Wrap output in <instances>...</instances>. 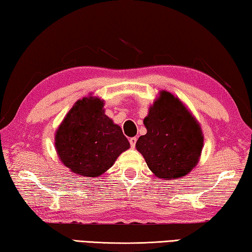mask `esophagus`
<instances>
[{"label": "esophagus", "instance_id": "esophagus-1", "mask_svg": "<svg viewBox=\"0 0 252 252\" xmlns=\"http://www.w3.org/2000/svg\"><path fill=\"white\" fill-rule=\"evenodd\" d=\"M136 140H138V139H136L135 138V136H133V138H130L129 139V142H130V146L132 147V148H134L135 147V143H136Z\"/></svg>", "mask_w": 252, "mask_h": 252}]
</instances>
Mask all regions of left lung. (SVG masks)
<instances>
[{"label":"left lung","mask_w":252,"mask_h":252,"mask_svg":"<svg viewBox=\"0 0 252 252\" xmlns=\"http://www.w3.org/2000/svg\"><path fill=\"white\" fill-rule=\"evenodd\" d=\"M143 123L147 134L140 136L135 147L158 178L178 179L195 167L202 151L203 135L178 97L162 91Z\"/></svg>","instance_id":"obj_1"}]
</instances>
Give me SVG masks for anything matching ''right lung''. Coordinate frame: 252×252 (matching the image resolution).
I'll use <instances>...</instances> for the list:
<instances>
[{"mask_svg": "<svg viewBox=\"0 0 252 252\" xmlns=\"http://www.w3.org/2000/svg\"><path fill=\"white\" fill-rule=\"evenodd\" d=\"M129 147L121 127L105 116L103 101L97 97L76 102L55 134L60 159L82 177L105 172Z\"/></svg>", "mask_w": 252, "mask_h": 252, "instance_id": "obj_1", "label": "right lung"}]
</instances>
